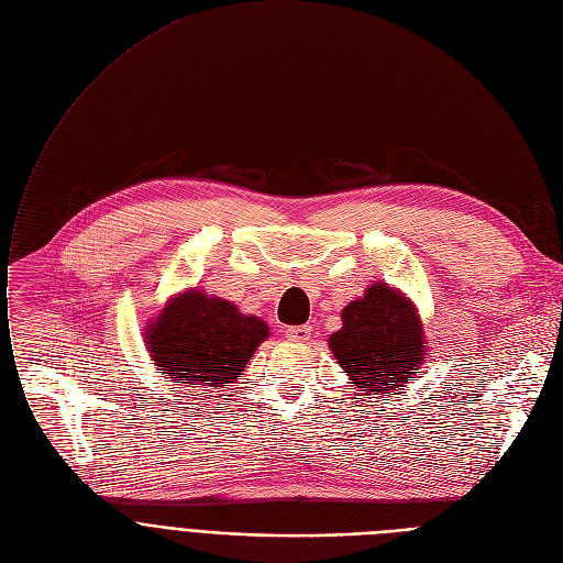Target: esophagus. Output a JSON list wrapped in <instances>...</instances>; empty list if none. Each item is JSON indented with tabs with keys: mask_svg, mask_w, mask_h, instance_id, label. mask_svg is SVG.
Instances as JSON below:
<instances>
[{
	"mask_svg": "<svg viewBox=\"0 0 563 563\" xmlns=\"http://www.w3.org/2000/svg\"><path fill=\"white\" fill-rule=\"evenodd\" d=\"M311 324H300V327H290L286 329V339L295 341V343H307L311 339Z\"/></svg>",
	"mask_w": 563,
	"mask_h": 563,
	"instance_id": "obj_1",
	"label": "esophagus"
}]
</instances>
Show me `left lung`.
<instances>
[{
    "label": "left lung",
    "instance_id": "8db88e82",
    "mask_svg": "<svg viewBox=\"0 0 563 563\" xmlns=\"http://www.w3.org/2000/svg\"><path fill=\"white\" fill-rule=\"evenodd\" d=\"M341 320L327 343L363 395H393L429 358L416 305L386 282L371 284L341 311Z\"/></svg>",
    "mask_w": 563,
    "mask_h": 563
}]
</instances>
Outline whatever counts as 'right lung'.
<instances>
[{"label": "right lung", "instance_id": "obj_1", "mask_svg": "<svg viewBox=\"0 0 563 563\" xmlns=\"http://www.w3.org/2000/svg\"><path fill=\"white\" fill-rule=\"evenodd\" d=\"M143 336L165 379L224 388L245 373L271 329L258 316L241 313L234 302L186 288L145 324Z\"/></svg>", "mask_w": 563, "mask_h": 563}]
</instances>
